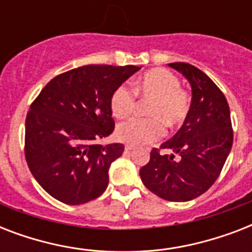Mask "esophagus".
<instances>
[{"label":"esophagus","mask_w":252,"mask_h":252,"mask_svg":"<svg viewBox=\"0 0 252 252\" xmlns=\"http://www.w3.org/2000/svg\"><path fill=\"white\" fill-rule=\"evenodd\" d=\"M124 149H126V152H130V150L136 149V146H134V145H129V144H126V145L124 146Z\"/></svg>","instance_id":"esophagus-1"}]
</instances>
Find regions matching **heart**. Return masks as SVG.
I'll return each mask as SVG.
<instances>
[{"instance_id":"heart-1","label":"heart","mask_w":252,"mask_h":252,"mask_svg":"<svg viewBox=\"0 0 252 252\" xmlns=\"http://www.w3.org/2000/svg\"><path fill=\"white\" fill-rule=\"evenodd\" d=\"M133 85L138 95L153 99L148 108V115L153 118H133L119 124L116 129L119 140L134 145L149 144L163 133L162 122L168 129H174L187 120L191 111V98L180 87V80L174 73L163 68L153 69ZM110 106L115 118H126L134 111L136 93L126 85H120L111 95Z\"/></svg>"}]
</instances>
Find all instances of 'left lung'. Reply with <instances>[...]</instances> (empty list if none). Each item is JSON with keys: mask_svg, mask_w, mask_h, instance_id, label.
I'll list each match as a JSON object with an SVG mask.
<instances>
[{"mask_svg": "<svg viewBox=\"0 0 252 252\" xmlns=\"http://www.w3.org/2000/svg\"><path fill=\"white\" fill-rule=\"evenodd\" d=\"M168 66L191 85V111L179 130L159 146L172 154L154 148L140 176L154 195L182 203L203 195L219 178L233 145V128L226 98L205 73L186 63Z\"/></svg>", "mask_w": 252, "mask_h": 252, "instance_id": "obj_1", "label": "left lung"}]
</instances>
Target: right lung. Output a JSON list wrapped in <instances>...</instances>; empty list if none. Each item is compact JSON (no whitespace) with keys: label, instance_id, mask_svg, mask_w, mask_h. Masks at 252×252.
Listing matches in <instances>:
<instances>
[{"label":"right lung","instance_id":"add662e5","mask_svg":"<svg viewBox=\"0 0 252 252\" xmlns=\"http://www.w3.org/2000/svg\"><path fill=\"white\" fill-rule=\"evenodd\" d=\"M140 69L85 65L55 77L33 100L26 118V161L52 197L80 205L106 191L110 166L124 145L96 141L115 128L111 95Z\"/></svg>","mask_w":252,"mask_h":252}]
</instances>
